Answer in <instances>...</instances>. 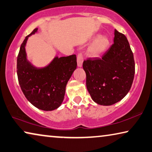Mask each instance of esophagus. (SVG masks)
Here are the masks:
<instances>
[{
	"label": "esophagus",
	"instance_id": "34e87169",
	"mask_svg": "<svg viewBox=\"0 0 152 152\" xmlns=\"http://www.w3.org/2000/svg\"><path fill=\"white\" fill-rule=\"evenodd\" d=\"M83 56L81 53L78 54V57H77V64H78V66L79 67H81L83 66Z\"/></svg>",
	"mask_w": 152,
	"mask_h": 152
}]
</instances>
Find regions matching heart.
<instances>
[{"label": "heart", "instance_id": "obj_1", "mask_svg": "<svg viewBox=\"0 0 152 152\" xmlns=\"http://www.w3.org/2000/svg\"><path fill=\"white\" fill-rule=\"evenodd\" d=\"M94 41L91 43L86 50V53L89 57H95L102 54L109 46L110 42L105 36L96 35L94 37Z\"/></svg>", "mask_w": 152, "mask_h": 152}]
</instances>
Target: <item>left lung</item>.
<instances>
[{
  "label": "left lung",
  "instance_id": "obj_1",
  "mask_svg": "<svg viewBox=\"0 0 152 152\" xmlns=\"http://www.w3.org/2000/svg\"><path fill=\"white\" fill-rule=\"evenodd\" d=\"M83 66L86 75V88L99 105L114 104L131 89L134 75L133 53L126 37L116 30L114 44L102 58H88Z\"/></svg>",
  "mask_w": 152,
  "mask_h": 152
}]
</instances>
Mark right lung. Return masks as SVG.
Segmentation results:
<instances>
[{
    "label": "right lung",
    "mask_w": 152,
    "mask_h": 152,
    "mask_svg": "<svg viewBox=\"0 0 152 152\" xmlns=\"http://www.w3.org/2000/svg\"><path fill=\"white\" fill-rule=\"evenodd\" d=\"M37 32L38 28L34 29L21 45L17 73L21 91L29 102L39 110L53 111L63 102L67 82L76 69V56H55L46 66H35L28 59L26 45L28 38Z\"/></svg>",
    "instance_id": "add662e5"
}]
</instances>
